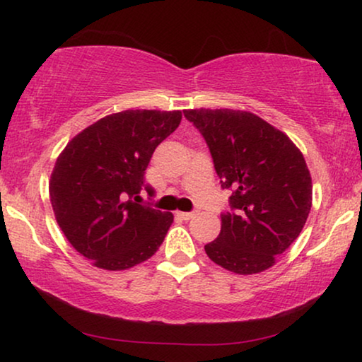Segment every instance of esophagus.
Returning <instances> with one entry per match:
<instances>
[{
  "mask_svg": "<svg viewBox=\"0 0 362 362\" xmlns=\"http://www.w3.org/2000/svg\"><path fill=\"white\" fill-rule=\"evenodd\" d=\"M197 214V211H191V212H176V216H180L181 219H185V221H189V219H192V217H194Z\"/></svg>",
  "mask_w": 362,
  "mask_h": 362,
  "instance_id": "34e87169",
  "label": "esophagus"
}]
</instances>
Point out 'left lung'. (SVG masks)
Segmentation results:
<instances>
[{"label": "left lung", "mask_w": 362, "mask_h": 362, "mask_svg": "<svg viewBox=\"0 0 362 362\" xmlns=\"http://www.w3.org/2000/svg\"><path fill=\"white\" fill-rule=\"evenodd\" d=\"M185 117L206 140L222 189L232 191L207 257L239 275L267 270L308 219L313 187L303 155L250 112L197 108Z\"/></svg>", "instance_id": "obj_1"}]
</instances>
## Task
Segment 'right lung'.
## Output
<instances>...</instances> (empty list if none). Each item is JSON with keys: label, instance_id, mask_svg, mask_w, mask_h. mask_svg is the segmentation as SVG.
<instances>
[{"label": "right lung", "instance_id": "obj_1", "mask_svg": "<svg viewBox=\"0 0 362 362\" xmlns=\"http://www.w3.org/2000/svg\"><path fill=\"white\" fill-rule=\"evenodd\" d=\"M181 112L125 110L74 136L54 166L49 194L74 249L105 270L141 264L163 244L171 212L138 204L153 151L181 123Z\"/></svg>", "mask_w": 362, "mask_h": 362}]
</instances>
